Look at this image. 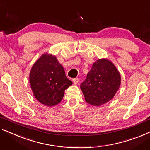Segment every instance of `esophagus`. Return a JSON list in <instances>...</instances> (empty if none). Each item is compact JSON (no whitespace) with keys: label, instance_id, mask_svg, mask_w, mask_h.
I'll return each instance as SVG.
<instances>
[{"label":"esophagus","instance_id":"obj_1","mask_svg":"<svg viewBox=\"0 0 150 150\" xmlns=\"http://www.w3.org/2000/svg\"><path fill=\"white\" fill-rule=\"evenodd\" d=\"M72 81L74 84H77L79 81V78H74V79H73Z\"/></svg>","mask_w":150,"mask_h":150}]
</instances>
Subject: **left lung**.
I'll return each mask as SVG.
<instances>
[{
    "label": "left lung",
    "instance_id": "8db88e82",
    "mask_svg": "<svg viewBox=\"0 0 150 150\" xmlns=\"http://www.w3.org/2000/svg\"><path fill=\"white\" fill-rule=\"evenodd\" d=\"M121 83V77L115 64L107 59H98L92 64L81 89L86 101L100 106L110 101Z\"/></svg>",
    "mask_w": 150,
    "mask_h": 150
}]
</instances>
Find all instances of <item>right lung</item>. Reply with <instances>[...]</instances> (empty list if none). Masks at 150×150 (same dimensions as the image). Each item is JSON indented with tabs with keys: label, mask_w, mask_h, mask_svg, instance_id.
<instances>
[{
	"label": "right lung",
	"mask_w": 150,
	"mask_h": 150,
	"mask_svg": "<svg viewBox=\"0 0 150 150\" xmlns=\"http://www.w3.org/2000/svg\"><path fill=\"white\" fill-rule=\"evenodd\" d=\"M30 83L38 101L47 106H56L61 101L64 90L72 85L56 56L44 53L33 64Z\"/></svg>",
	"instance_id": "1"
}]
</instances>
